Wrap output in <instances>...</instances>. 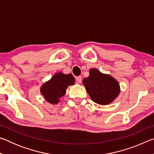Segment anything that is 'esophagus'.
<instances>
[{"mask_svg":"<svg viewBox=\"0 0 154 154\" xmlns=\"http://www.w3.org/2000/svg\"><path fill=\"white\" fill-rule=\"evenodd\" d=\"M76 81H77V83H82V77L81 76H78L76 77Z\"/></svg>","mask_w":154,"mask_h":154,"instance_id":"obj_1","label":"esophagus"}]
</instances>
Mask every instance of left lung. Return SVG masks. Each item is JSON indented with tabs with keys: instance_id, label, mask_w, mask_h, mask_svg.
I'll use <instances>...</instances> for the list:
<instances>
[{
	"instance_id": "8db88e82",
	"label": "left lung",
	"mask_w": 154,
	"mask_h": 154,
	"mask_svg": "<svg viewBox=\"0 0 154 154\" xmlns=\"http://www.w3.org/2000/svg\"><path fill=\"white\" fill-rule=\"evenodd\" d=\"M83 83L92 100L99 105L112 103L120 92L119 83L113 77L96 69L90 70L89 77L85 78Z\"/></svg>"
}]
</instances>
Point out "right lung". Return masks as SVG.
<instances>
[{
	"instance_id": "obj_1",
	"label": "right lung",
	"mask_w": 154,
	"mask_h": 154,
	"mask_svg": "<svg viewBox=\"0 0 154 154\" xmlns=\"http://www.w3.org/2000/svg\"><path fill=\"white\" fill-rule=\"evenodd\" d=\"M74 83L75 78L72 74L64 75L59 72L44 83L41 88V92L48 103L58 104L60 98L66 93L68 86Z\"/></svg>"
}]
</instances>
